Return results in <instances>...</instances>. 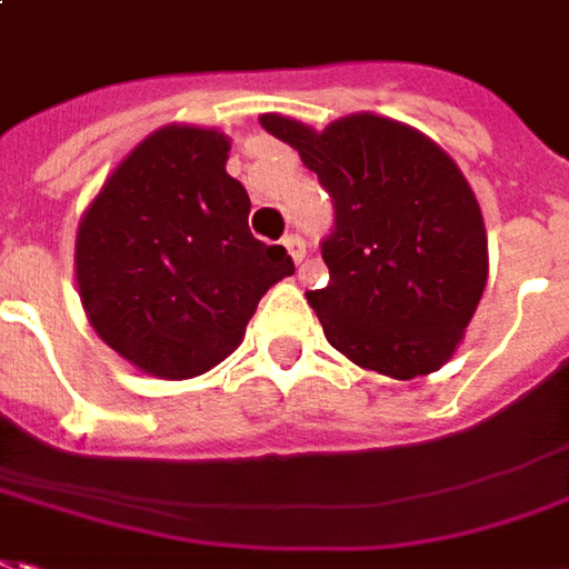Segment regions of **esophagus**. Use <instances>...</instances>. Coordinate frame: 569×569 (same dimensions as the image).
Wrapping results in <instances>:
<instances>
[{"label":"esophagus","mask_w":569,"mask_h":569,"mask_svg":"<svg viewBox=\"0 0 569 569\" xmlns=\"http://www.w3.org/2000/svg\"><path fill=\"white\" fill-rule=\"evenodd\" d=\"M284 249L293 258V263H302V258H306V239L300 233H290V237H284Z\"/></svg>","instance_id":"34e87169"}]
</instances>
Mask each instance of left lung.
Instances as JSON below:
<instances>
[{
  "mask_svg": "<svg viewBox=\"0 0 569 569\" xmlns=\"http://www.w3.org/2000/svg\"><path fill=\"white\" fill-rule=\"evenodd\" d=\"M332 198L327 288L306 290L332 348L399 381L438 371L471 323L489 254L462 170L420 131L357 113L323 131L267 113Z\"/></svg>",
  "mask_w": 569,
  "mask_h": 569,
  "instance_id": "left-lung-1",
  "label": "left lung"
}]
</instances>
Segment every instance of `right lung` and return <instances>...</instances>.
Returning a JSON list of instances; mask_svg holds the SVG:
<instances>
[{
  "label": "right lung",
  "mask_w": 569,
  "mask_h": 569,
  "mask_svg": "<svg viewBox=\"0 0 569 569\" xmlns=\"http://www.w3.org/2000/svg\"><path fill=\"white\" fill-rule=\"evenodd\" d=\"M228 138L168 126L131 149L77 230L89 320L138 369L182 381L239 348L260 297L293 272L284 246L251 237Z\"/></svg>",
  "instance_id": "add662e5"
}]
</instances>
